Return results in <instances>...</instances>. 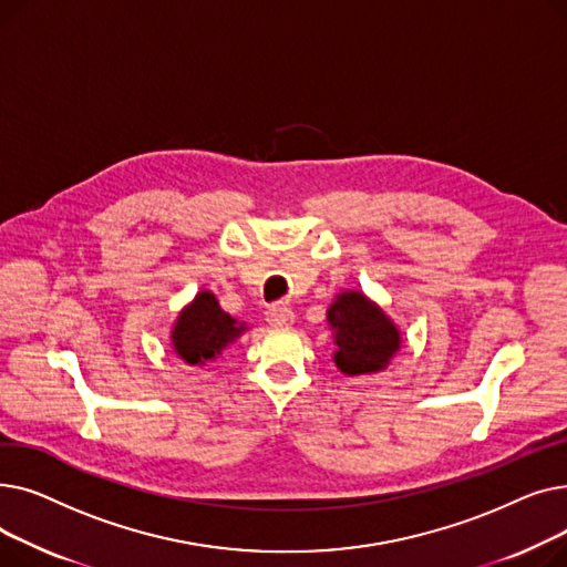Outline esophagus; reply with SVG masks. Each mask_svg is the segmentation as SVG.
Returning a JSON list of instances; mask_svg holds the SVG:
<instances>
[{"mask_svg": "<svg viewBox=\"0 0 567 567\" xmlns=\"http://www.w3.org/2000/svg\"><path fill=\"white\" fill-rule=\"evenodd\" d=\"M266 321L271 326H289L293 321V310L285 303H274L266 310Z\"/></svg>", "mask_w": 567, "mask_h": 567, "instance_id": "esophagus-1", "label": "esophagus"}]
</instances>
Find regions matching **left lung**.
I'll use <instances>...</instances> for the list:
<instances>
[{
    "mask_svg": "<svg viewBox=\"0 0 567 567\" xmlns=\"http://www.w3.org/2000/svg\"><path fill=\"white\" fill-rule=\"evenodd\" d=\"M336 329V365L344 374H368L381 370L400 349V333L363 293L347 291L329 310Z\"/></svg>",
    "mask_w": 567,
    "mask_h": 567,
    "instance_id": "obj_1",
    "label": "left lung"
}]
</instances>
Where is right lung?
<instances>
[{"mask_svg":"<svg viewBox=\"0 0 567 567\" xmlns=\"http://www.w3.org/2000/svg\"><path fill=\"white\" fill-rule=\"evenodd\" d=\"M244 331V323L236 326L227 312L220 310L216 296L202 291L176 321L172 333L174 349L190 365L214 361L216 355L234 342Z\"/></svg>","mask_w":567,"mask_h":567,"instance_id":"1","label":"right lung"}]
</instances>
